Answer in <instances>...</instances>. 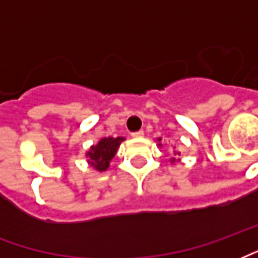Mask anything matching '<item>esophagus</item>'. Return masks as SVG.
<instances>
[{
    "label": "esophagus",
    "instance_id": "34e87169",
    "mask_svg": "<svg viewBox=\"0 0 258 258\" xmlns=\"http://www.w3.org/2000/svg\"><path fill=\"white\" fill-rule=\"evenodd\" d=\"M131 137H133V138H142V137H144V131H137V133H133Z\"/></svg>",
    "mask_w": 258,
    "mask_h": 258
}]
</instances>
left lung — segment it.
Wrapping results in <instances>:
<instances>
[{"mask_svg": "<svg viewBox=\"0 0 258 258\" xmlns=\"http://www.w3.org/2000/svg\"><path fill=\"white\" fill-rule=\"evenodd\" d=\"M157 142H158V146L161 148V146H163V144H161V138H157ZM173 154H175V156H179V154H180V153H177V152H173ZM169 161H171V164L180 163V158L171 157V158H169Z\"/></svg>", "mask_w": 258, "mask_h": 258, "instance_id": "obj_1", "label": "left lung"}]
</instances>
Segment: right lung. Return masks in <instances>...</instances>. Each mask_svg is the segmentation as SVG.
Masks as SVG:
<instances>
[{"label":"right lung","instance_id":"add662e5","mask_svg":"<svg viewBox=\"0 0 258 258\" xmlns=\"http://www.w3.org/2000/svg\"><path fill=\"white\" fill-rule=\"evenodd\" d=\"M125 141L123 137H106V138H101L98 142L86 152V158H87V164L93 167L95 171L98 172H105L110 165L112 158L117 153L120 144Z\"/></svg>","mask_w":258,"mask_h":258}]
</instances>
